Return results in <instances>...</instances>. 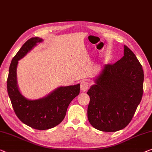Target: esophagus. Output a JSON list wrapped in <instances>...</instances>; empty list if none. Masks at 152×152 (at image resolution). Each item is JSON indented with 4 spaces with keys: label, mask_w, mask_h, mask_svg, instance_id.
Instances as JSON below:
<instances>
[{
    "label": "esophagus",
    "mask_w": 152,
    "mask_h": 152,
    "mask_svg": "<svg viewBox=\"0 0 152 152\" xmlns=\"http://www.w3.org/2000/svg\"><path fill=\"white\" fill-rule=\"evenodd\" d=\"M89 83L88 82L86 81H82L81 82V86H80V88L82 91L86 92V91H88L89 88Z\"/></svg>",
    "instance_id": "34e87169"
}]
</instances>
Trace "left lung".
<instances>
[{"label": "left lung", "mask_w": 152, "mask_h": 152, "mask_svg": "<svg viewBox=\"0 0 152 152\" xmlns=\"http://www.w3.org/2000/svg\"><path fill=\"white\" fill-rule=\"evenodd\" d=\"M144 73L134 53L124 46V56L108 64L87 92L88 118L94 128L113 132L132 119L143 94Z\"/></svg>", "instance_id": "left-lung-1"}]
</instances>
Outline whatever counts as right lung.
I'll return each mask as SVG.
<instances>
[{
	"label": "right lung",
	"instance_id": "add662e5",
	"mask_svg": "<svg viewBox=\"0 0 152 152\" xmlns=\"http://www.w3.org/2000/svg\"><path fill=\"white\" fill-rule=\"evenodd\" d=\"M42 41V39L37 37L30 38L18 50L11 62L7 86L18 118L32 128L45 130L54 127L62 121L70 103L80 94V84L60 87L48 96L38 100H28L22 95L18 88L16 81L18 60Z\"/></svg>",
	"mask_w": 152,
	"mask_h": 152
}]
</instances>
